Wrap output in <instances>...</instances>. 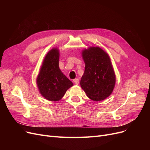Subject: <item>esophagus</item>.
I'll return each instance as SVG.
<instances>
[{
	"label": "esophagus",
	"mask_w": 150,
	"mask_h": 150,
	"mask_svg": "<svg viewBox=\"0 0 150 150\" xmlns=\"http://www.w3.org/2000/svg\"><path fill=\"white\" fill-rule=\"evenodd\" d=\"M73 81H74V83L76 84H79V79H78V78L74 79L73 80Z\"/></svg>",
	"instance_id": "obj_1"
}]
</instances>
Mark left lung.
<instances>
[{"instance_id":"obj_1","label":"left lung","mask_w":150,"mask_h":150,"mask_svg":"<svg viewBox=\"0 0 150 150\" xmlns=\"http://www.w3.org/2000/svg\"><path fill=\"white\" fill-rule=\"evenodd\" d=\"M82 56L85 70L81 79V87L92 100H104L110 96L116 83L110 57L99 47L83 50Z\"/></svg>"}]
</instances>
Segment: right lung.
Here are the masks:
<instances>
[{
  "instance_id": "add662e5",
  "label": "right lung",
  "mask_w": 150,
  "mask_h": 150,
  "mask_svg": "<svg viewBox=\"0 0 150 150\" xmlns=\"http://www.w3.org/2000/svg\"><path fill=\"white\" fill-rule=\"evenodd\" d=\"M59 51L57 48L49 51L44 57L37 78L39 93L49 101H59L73 83L62 73L59 67Z\"/></svg>"
}]
</instances>
